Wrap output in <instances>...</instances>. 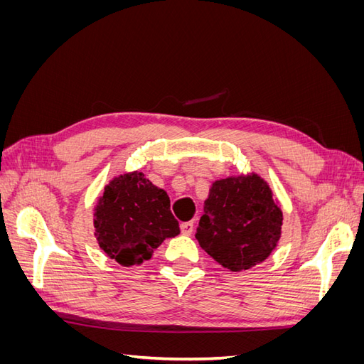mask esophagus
<instances>
[{"label": "esophagus", "instance_id": "esophagus-1", "mask_svg": "<svg viewBox=\"0 0 364 364\" xmlns=\"http://www.w3.org/2000/svg\"><path fill=\"white\" fill-rule=\"evenodd\" d=\"M181 230L183 235H191L194 230V222H185L181 225Z\"/></svg>", "mask_w": 364, "mask_h": 364}]
</instances>
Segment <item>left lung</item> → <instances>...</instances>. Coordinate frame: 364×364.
Masks as SVG:
<instances>
[{
	"label": "left lung",
	"mask_w": 364,
	"mask_h": 364,
	"mask_svg": "<svg viewBox=\"0 0 364 364\" xmlns=\"http://www.w3.org/2000/svg\"><path fill=\"white\" fill-rule=\"evenodd\" d=\"M203 211L196 240L229 270L261 264L279 243L282 206L255 171L213 182Z\"/></svg>",
	"instance_id": "obj_1"
}]
</instances>
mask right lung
Here are the masks:
<instances>
[{
  "mask_svg": "<svg viewBox=\"0 0 364 364\" xmlns=\"http://www.w3.org/2000/svg\"><path fill=\"white\" fill-rule=\"evenodd\" d=\"M94 237L124 267L150 259L165 238L181 234L170 197L139 170L114 176L94 206Z\"/></svg>",
  "mask_w": 364,
  "mask_h": 364,
  "instance_id": "obj_1",
  "label": "right lung"
}]
</instances>
